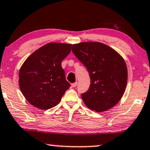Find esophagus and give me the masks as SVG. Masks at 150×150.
Segmentation results:
<instances>
[{
    "label": "esophagus",
    "mask_w": 150,
    "mask_h": 150,
    "mask_svg": "<svg viewBox=\"0 0 150 150\" xmlns=\"http://www.w3.org/2000/svg\"><path fill=\"white\" fill-rule=\"evenodd\" d=\"M77 86V82H75L74 83H71V87L72 88H75L76 86Z\"/></svg>",
    "instance_id": "1"
}]
</instances>
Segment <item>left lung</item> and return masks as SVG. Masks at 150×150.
Instances as JSON below:
<instances>
[{
	"instance_id": "1",
	"label": "left lung",
	"mask_w": 150,
	"mask_h": 150,
	"mask_svg": "<svg viewBox=\"0 0 150 150\" xmlns=\"http://www.w3.org/2000/svg\"><path fill=\"white\" fill-rule=\"evenodd\" d=\"M71 50L87 68L91 80L88 91L81 94L86 106L100 112L115 106L127 83V67L122 57L100 42L73 44Z\"/></svg>"
}]
</instances>
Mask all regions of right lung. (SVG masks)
I'll list each match as a JSON object with an SVG mask.
<instances>
[{
	"mask_svg": "<svg viewBox=\"0 0 150 150\" xmlns=\"http://www.w3.org/2000/svg\"><path fill=\"white\" fill-rule=\"evenodd\" d=\"M71 44L49 43L36 50L22 64L18 74L20 90L36 108L47 110L58 104L70 87L62 68Z\"/></svg>",
	"mask_w": 150,
	"mask_h": 150,
	"instance_id": "add662e5",
	"label": "right lung"
}]
</instances>
